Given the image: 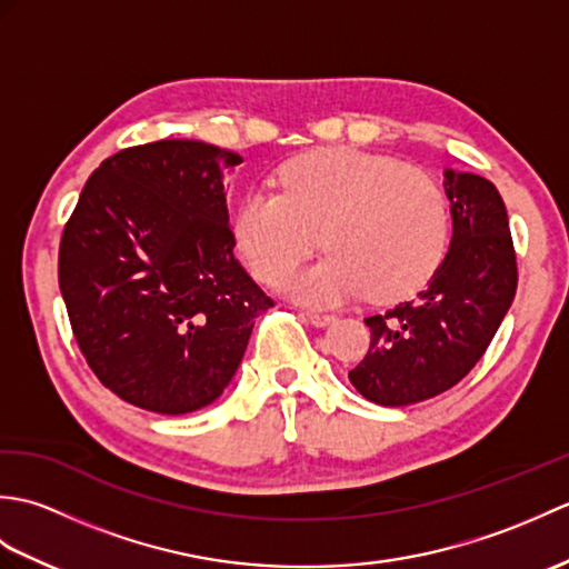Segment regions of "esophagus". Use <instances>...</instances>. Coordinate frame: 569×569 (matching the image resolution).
Wrapping results in <instances>:
<instances>
[{"label": "esophagus", "mask_w": 569, "mask_h": 569, "mask_svg": "<svg viewBox=\"0 0 569 569\" xmlns=\"http://www.w3.org/2000/svg\"><path fill=\"white\" fill-rule=\"evenodd\" d=\"M306 318L316 325V328H325V325H330L335 320V316H330V312H320V310H308Z\"/></svg>", "instance_id": "34e87169"}]
</instances>
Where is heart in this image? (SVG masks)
Instances as JSON below:
<instances>
[{
  "mask_svg": "<svg viewBox=\"0 0 569 569\" xmlns=\"http://www.w3.org/2000/svg\"><path fill=\"white\" fill-rule=\"evenodd\" d=\"M281 192L251 190L234 212V239L253 276L273 283L317 248L331 253L281 278L312 306L359 293L377 303L408 296L438 266L447 237L440 186L413 166L355 149H318L288 161Z\"/></svg>",
  "mask_w": 569,
  "mask_h": 569,
  "instance_id": "b5f03b06",
  "label": "heart"
}]
</instances>
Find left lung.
<instances>
[{"instance_id":"8db88e82","label":"left lung","mask_w":569,"mask_h":569,"mask_svg":"<svg viewBox=\"0 0 569 569\" xmlns=\"http://www.w3.org/2000/svg\"><path fill=\"white\" fill-rule=\"evenodd\" d=\"M452 239L420 291L365 318L367 357L349 371L355 389L379 406H410L462 381L485 357L509 312L518 266L509 214L491 180L445 171Z\"/></svg>"}]
</instances>
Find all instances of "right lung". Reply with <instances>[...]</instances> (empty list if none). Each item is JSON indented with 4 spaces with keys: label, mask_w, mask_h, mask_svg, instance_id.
I'll list each match as a JSON object with an SVG mask.
<instances>
[{
    "label": "right lung",
    "mask_w": 569,
    "mask_h": 569,
    "mask_svg": "<svg viewBox=\"0 0 569 569\" xmlns=\"http://www.w3.org/2000/svg\"><path fill=\"white\" fill-rule=\"evenodd\" d=\"M241 156L163 139L100 163L66 222L58 286L94 377L163 416L210 406L273 300L234 259L224 176Z\"/></svg>",
    "instance_id": "obj_1"
}]
</instances>
